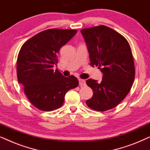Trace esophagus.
<instances>
[{"mask_svg":"<svg viewBox=\"0 0 150 150\" xmlns=\"http://www.w3.org/2000/svg\"><path fill=\"white\" fill-rule=\"evenodd\" d=\"M79 85L81 86H85L86 85L85 80L83 79H79Z\"/></svg>","mask_w":150,"mask_h":150,"instance_id":"1","label":"esophagus"}]
</instances>
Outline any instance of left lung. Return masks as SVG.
<instances>
[{
  "mask_svg": "<svg viewBox=\"0 0 150 150\" xmlns=\"http://www.w3.org/2000/svg\"><path fill=\"white\" fill-rule=\"evenodd\" d=\"M81 32L90 64L98 66L103 74L101 83L91 79L86 81L93 92L86 104L98 111L111 109L126 98L134 83V63L130 46L124 37L108 26L84 28Z\"/></svg>",
  "mask_w": 150,
  "mask_h": 150,
  "instance_id": "obj_1",
  "label": "left lung"
}]
</instances>
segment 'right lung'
I'll use <instances>...</instances> for the list:
<instances>
[{
	"mask_svg": "<svg viewBox=\"0 0 150 150\" xmlns=\"http://www.w3.org/2000/svg\"><path fill=\"white\" fill-rule=\"evenodd\" d=\"M76 30L52 28L39 33L22 45L17 59L18 81L33 106L44 111L60 108L65 95L79 85L74 76L65 77L52 67L59 50L76 34Z\"/></svg>",
	"mask_w": 150,
	"mask_h": 150,
	"instance_id": "add662e5",
	"label": "right lung"
}]
</instances>
